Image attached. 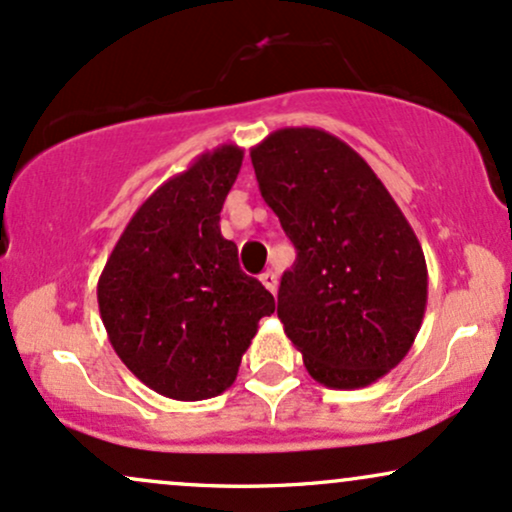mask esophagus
Returning <instances> with one entry per match:
<instances>
[{
    "label": "esophagus",
    "instance_id": "34e87169",
    "mask_svg": "<svg viewBox=\"0 0 512 512\" xmlns=\"http://www.w3.org/2000/svg\"><path fill=\"white\" fill-rule=\"evenodd\" d=\"M260 281L264 284V289L276 293V286H279V281H276V274L272 272V269H267V272L260 276Z\"/></svg>",
    "mask_w": 512,
    "mask_h": 512
}]
</instances>
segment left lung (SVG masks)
<instances>
[{
    "mask_svg": "<svg viewBox=\"0 0 512 512\" xmlns=\"http://www.w3.org/2000/svg\"><path fill=\"white\" fill-rule=\"evenodd\" d=\"M250 158L298 252L276 305L286 337L320 385L375 383L424 322L428 269L414 228L373 168L325 129H276Z\"/></svg>",
    "mask_w": 512,
    "mask_h": 512,
    "instance_id": "left-lung-1",
    "label": "left lung"
}]
</instances>
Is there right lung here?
Returning a JSON list of instances; mask_svg holds the SVG:
<instances>
[{
  "mask_svg": "<svg viewBox=\"0 0 512 512\" xmlns=\"http://www.w3.org/2000/svg\"><path fill=\"white\" fill-rule=\"evenodd\" d=\"M243 149L221 144L134 211L98 279V308L122 363L158 395L199 402L236 380L257 322L276 303L240 269L221 209Z\"/></svg>",
  "mask_w": 512,
  "mask_h": 512,
  "instance_id": "1",
  "label": "right lung"
}]
</instances>
